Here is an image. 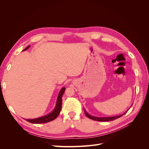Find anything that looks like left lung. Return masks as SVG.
<instances>
[{"instance_id":"left-lung-1","label":"left lung","mask_w":149,"mask_h":149,"mask_svg":"<svg viewBox=\"0 0 149 149\" xmlns=\"http://www.w3.org/2000/svg\"><path fill=\"white\" fill-rule=\"evenodd\" d=\"M132 106V105H131ZM84 112H85V114L86 116L88 118L91 119L92 120H97V121H100V122H106V121H110V120H114L118 118H120L121 116H123L124 114H125L126 112H127V111H126L125 113L121 114V115H119V116H114V117H106V118H98V117H95V116H91L89 115L88 112L84 110Z\"/></svg>"}]
</instances>
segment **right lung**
<instances>
[{
	"label": "right lung",
	"instance_id": "obj_1",
	"mask_svg": "<svg viewBox=\"0 0 149 149\" xmlns=\"http://www.w3.org/2000/svg\"><path fill=\"white\" fill-rule=\"evenodd\" d=\"M30 45L28 46L26 48H25L23 51L26 50V49L30 48ZM65 91V88L64 87L61 88L59 94H58L55 109H53V111L51 112V113H49L46 116H42L41 118H36L33 119H25V120L32 124H43V123H48V122H50L54 119H55L58 117V116L60 114V112L61 111V106H62V96L63 95Z\"/></svg>",
	"mask_w": 149,
	"mask_h": 149
}]
</instances>
